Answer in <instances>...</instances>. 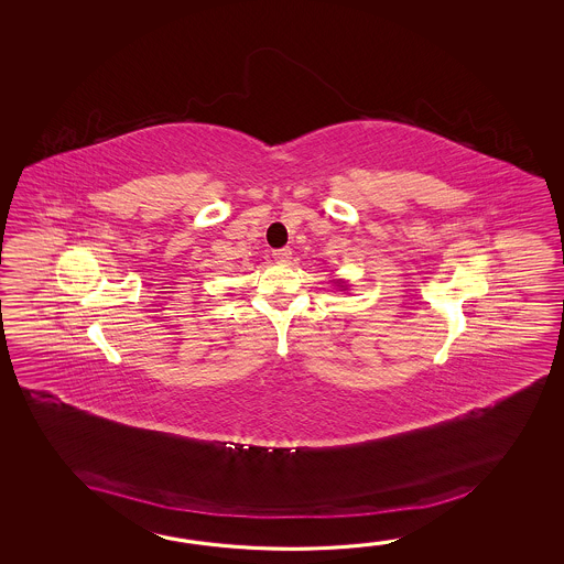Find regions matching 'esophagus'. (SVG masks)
Here are the masks:
<instances>
[{
	"instance_id": "esophagus-1",
	"label": "esophagus",
	"mask_w": 564,
	"mask_h": 564,
	"mask_svg": "<svg viewBox=\"0 0 564 564\" xmlns=\"http://www.w3.org/2000/svg\"><path fill=\"white\" fill-rule=\"evenodd\" d=\"M272 256H274V260L280 262V264H286V262H290V258H292V250L290 248H280V250H274Z\"/></svg>"
}]
</instances>
